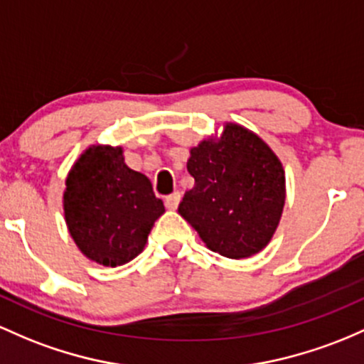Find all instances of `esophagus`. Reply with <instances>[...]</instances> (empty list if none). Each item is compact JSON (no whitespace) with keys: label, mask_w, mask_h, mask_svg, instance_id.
I'll return each instance as SVG.
<instances>
[{"label":"esophagus","mask_w":364,"mask_h":364,"mask_svg":"<svg viewBox=\"0 0 364 364\" xmlns=\"http://www.w3.org/2000/svg\"><path fill=\"white\" fill-rule=\"evenodd\" d=\"M179 202H181V193H179V191H174L173 195H169V197L166 198V207L167 209L174 210V209H178Z\"/></svg>","instance_id":"obj_1"}]
</instances>
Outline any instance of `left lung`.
<instances>
[{"instance_id": "8db88e82", "label": "left lung", "mask_w": 364, "mask_h": 364, "mask_svg": "<svg viewBox=\"0 0 364 364\" xmlns=\"http://www.w3.org/2000/svg\"><path fill=\"white\" fill-rule=\"evenodd\" d=\"M195 178L178 213L207 249L230 259L250 257L271 242L287 198L285 171L271 146L237 122L190 150Z\"/></svg>"}]
</instances>
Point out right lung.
I'll return each mask as SVG.
<instances>
[{
	"mask_svg": "<svg viewBox=\"0 0 364 364\" xmlns=\"http://www.w3.org/2000/svg\"><path fill=\"white\" fill-rule=\"evenodd\" d=\"M164 213L150 179L126 166L122 146L90 145L65 178V225L77 249L97 264L133 261Z\"/></svg>",
	"mask_w": 364,
	"mask_h": 364,
	"instance_id": "1",
	"label": "right lung"
}]
</instances>
